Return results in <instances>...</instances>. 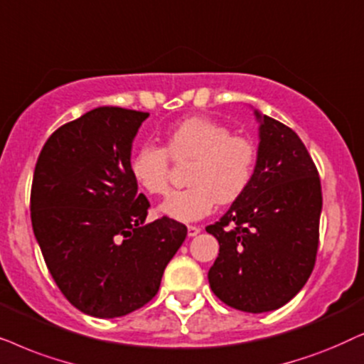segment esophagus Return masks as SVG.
<instances>
[{"label":"esophagus","instance_id":"34e87169","mask_svg":"<svg viewBox=\"0 0 364 364\" xmlns=\"http://www.w3.org/2000/svg\"><path fill=\"white\" fill-rule=\"evenodd\" d=\"M200 232H201L200 226H193V225L188 226V236H191V238H193V236H198Z\"/></svg>","mask_w":364,"mask_h":364}]
</instances>
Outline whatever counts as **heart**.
Segmentation results:
<instances>
[{"label":"heart","mask_w":364,"mask_h":364,"mask_svg":"<svg viewBox=\"0 0 364 364\" xmlns=\"http://www.w3.org/2000/svg\"><path fill=\"white\" fill-rule=\"evenodd\" d=\"M193 159L185 190L174 191L159 213L179 223L200 221L216 203L230 205L243 196L255 176L256 146L248 138L232 136L225 124L210 118H188L171 126L166 146L143 144L129 159V173L149 195L169 190V159Z\"/></svg>","instance_id":"1"}]
</instances>
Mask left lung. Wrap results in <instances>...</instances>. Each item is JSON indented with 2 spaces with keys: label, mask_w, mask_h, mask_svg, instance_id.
I'll return each mask as SVG.
<instances>
[{
  "label": "left lung",
  "mask_w": 364,
  "mask_h": 364,
  "mask_svg": "<svg viewBox=\"0 0 364 364\" xmlns=\"http://www.w3.org/2000/svg\"><path fill=\"white\" fill-rule=\"evenodd\" d=\"M258 158L243 196L206 231L220 243L213 293L246 313L273 311L301 291L316 261L321 183L291 128L255 109Z\"/></svg>",
  "instance_id": "1"
}]
</instances>
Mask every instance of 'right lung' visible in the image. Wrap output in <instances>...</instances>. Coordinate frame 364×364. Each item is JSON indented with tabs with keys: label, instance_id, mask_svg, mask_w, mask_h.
<instances>
[{
	"label": "right lung",
	"instance_id": "1",
	"mask_svg": "<svg viewBox=\"0 0 364 364\" xmlns=\"http://www.w3.org/2000/svg\"><path fill=\"white\" fill-rule=\"evenodd\" d=\"M148 113L100 106L48 138L31 186V225L48 269L73 306L118 318L158 293L186 226L163 216L129 173Z\"/></svg>",
	"mask_w": 364,
	"mask_h": 364
}]
</instances>
